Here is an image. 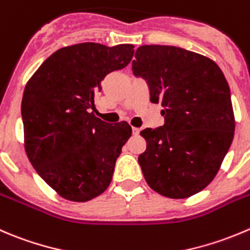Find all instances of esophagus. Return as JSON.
Listing matches in <instances>:
<instances>
[{"label":"esophagus","instance_id":"1","mask_svg":"<svg viewBox=\"0 0 250 250\" xmlns=\"http://www.w3.org/2000/svg\"><path fill=\"white\" fill-rule=\"evenodd\" d=\"M133 134H134V135H138V134H139V132H140V129H139V128H137V127H133Z\"/></svg>","mask_w":250,"mask_h":250}]
</instances>
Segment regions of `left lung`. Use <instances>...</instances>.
<instances>
[{
	"label": "left lung",
	"instance_id": "left-lung-1",
	"mask_svg": "<svg viewBox=\"0 0 250 250\" xmlns=\"http://www.w3.org/2000/svg\"><path fill=\"white\" fill-rule=\"evenodd\" d=\"M132 69L146 82L150 101L164 107L165 125L140 132L146 140L138 157L145 181L167 198L197 194L216 176L233 139L224 73L205 56L166 45L138 47Z\"/></svg>",
	"mask_w": 250,
	"mask_h": 250
}]
</instances>
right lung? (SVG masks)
Returning a JSON list of instances; mask_svg holds the SVG:
<instances>
[{
  "label": "right lung",
  "mask_w": 250,
  "mask_h": 250,
  "mask_svg": "<svg viewBox=\"0 0 250 250\" xmlns=\"http://www.w3.org/2000/svg\"><path fill=\"white\" fill-rule=\"evenodd\" d=\"M130 43L83 42L62 47L39 67L21 100L24 146L39 176L62 198L84 203L107 189L116 160L132 135L127 122L94 115L95 95L110 72L134 53Z\"/></svg>",
  "instance_id": "obj_1"
}]
</instances>
